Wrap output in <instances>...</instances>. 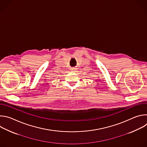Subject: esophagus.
Instances as JSON below:
<instances>
[{"mask_svg": "<svg viewBox=\"0 0 147 147\" xmlns=\"http://www.w3.org/2000/svg\"><path fill=\"white\" fill-rule=\"evenodd\" d=\"M72 70H73V69H72Z\"/></svg>", "mask_w": 147, "mask_h": 147, "instance_id": "obj_1", "label": "esophagus"}]
</instances>
